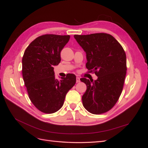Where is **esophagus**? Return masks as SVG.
I'll list each match as a JSON object with an SVG mask.
<instances>
[{
    "instance_id": "esophagus-1",
    "label": "esophagus",
    "mask_w": 148,
    "mask_h": 148,
    "mask_svg": "<svg viewBox=\"0 0 148 148\" xmlns=\"http://www.w3.org/2000/svg\"><path fill=\"white\" fill-rule=\"evenodd\" d=\"M76 82H80V78H79V77H76Z\"/></svg>"
}]
</instances>
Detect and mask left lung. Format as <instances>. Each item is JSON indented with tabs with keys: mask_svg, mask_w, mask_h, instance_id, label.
<instances>
[{
	"mask_svg": "<svg viewBox=\"0 0 148 148\" xmlns=\"http://www.w3.org/2000/svg\"><path fill=\"white\" fill-rule=\"evenodd\" d=\"M74 38L86 53V68L98 76L92 83L81 78L87 86L82 104L93 114H104L114 107L122 92L127 70L125 51L109 34H75Z\"/></svg>",
	"mask_w": 148,
	"mask_h": 148,
	"instance_id": "8db88e82",
	"label": "left lung"
}]
</instances>
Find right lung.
I'll use <instances>...</instances> for the list:
<instances>
[{"mask_svg":"<svg viewBox=\"0 0 148 148\" xmlns=\"http://www.w3.org/2000/svg\"><path fill=\"white\" fill-rule=\"evenodd\" d=\"M70 38L69 35H42L29 44L22 57V76L29 98L43 113L60 110L67 93L76 83L73 74L60 81L54 75L53 67L61 62V51Z\"/></svg>","mask_w":148,"mask_h":148,"instance_id":"obj_1","label":"right lung"}]
</instances>
